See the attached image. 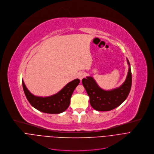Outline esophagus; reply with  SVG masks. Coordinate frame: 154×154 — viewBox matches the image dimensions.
Returning <instances> with one entry per match:
<instances>
[{"mask_svg": "<svg viewBox=\"0 0 154 154\" xmlns=\"http://www.w3.org/2000/svg\"><path fill=\"white\" fill-rule=\"evenodd\" d=\"M85 76H86V74H85V73L84 72H79L78 73V78L80 80H82Z\"/></svg>", "mask_w": 154, "mask_h": 154, "instance_id": "1", "label": "esophagus"}]
</instances>
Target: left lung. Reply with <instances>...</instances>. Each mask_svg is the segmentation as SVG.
<instances>
[{
  "instance_id": "8db88e82",
  "label": "left lung",
  "mask_w": 154,
  "mask_h": 154,
  "mask_svg": "<svg viewBox=\"0 0 154 154\" xmlns=\"http://www.w3.org/2000/svg\"><path fill=\"white\" fill-rule=\"evenodd\" d=\"M128 63L130 65L128 59ZM82 83L90 97L91 107L98 111H109L118 107L128 98L132 86L131 69L129 67L123 84L110 91L101 89L91 77L82 79Z\"/></svg>"
}]
</instances>
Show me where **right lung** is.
<instances>
[{"instance_id": "obj_1", "label": "right lung", "mask_w": 154, "mask_h": 154, "mask_svg": "<svg viewBox=\"0 0 154 154\" xmlns=\"http://www.w3.org/2000/svg\"><path fill=\"white\" fill-rule=\"evenodd\" d=\"M79 82L80 80L76 79L68 83L57 94L44 98L35 97L31 94L23 81L22 86L28 102L33 107L44 113L57 114L64 112L69 107L73 92Z\"/></svg>"}]
</instances>
